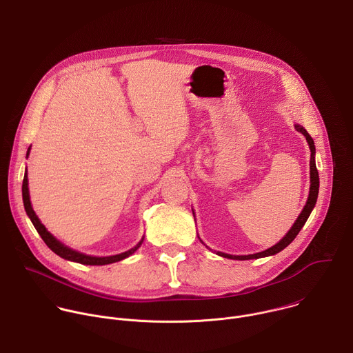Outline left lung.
I'll return each instance as SVG.
<instances>
[{
	"instance_id": "left-lung-1",
	"label": "left lung",
	"mask_w": 353,
	"mask_h": 353,
	"mask_svg": "<svg viewBox=\"0 0 353 353\" xmlns=\"http://www.w3.org/2000/svg\"><path fill=\"white\" fill-rule=\"evenodd\" d=\"M295 129L298 132H301L309 143V148H310V190H309V197H307V201L302 210V213L299 214L298 220L295 221V224L292 225V228L288 231V234L281 239L278 243H275L274 246H271L270 249H265L260 253H254V254H248V256H232V254H227V253H223V252H217L219 256L221 257H227V259H232V260H250V259H260V257H267V256H272L281 250H284L295 238L296 235L299 234V231L302 230V227L306 224L312 210L314 208L316 205V201H317V196H319V172H317V168H316V161H314V154H316V148H314V142L312 136L307 133V130L302 126V125H295ZM194 216V213H193ZM203 243V242H201Z\"/></svg>"
}]
</instances>
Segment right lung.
I'll return each instance as SVG.
<instances>
[{
  "instance_id": "obj_1",
  "label": "right lung",
  "mask_w": 353,
  "mask_h": 353,
  "mask_svg": "<svg viewBox=\"0 0 353 353\" xmlns=\"http://www.w3.org/2000/svg\"><path fill=\"white\" fill-rule=\"evenodd\" d=\"M29 152H30V148L28 150V154L29 156ZM28 174L25 172V178H23V185H22V196H23V205H25V210H26V214L29 216L32 224L34 225L36 231L39 232V235L41 236V239L46 242V245L55 253L58 254L59 257L65 259V260H69V261H75V263H81V264H86V265H104V264H111V263H115V261H121L126 257H129L130 254H133L139 248L140 245H142L145 236L142 238V241H140L134 248L129 249L128 252H123V253H119V254H115V256H107V257H96V256H89V254H85V253H81L78 250H74L70 249L68 246H65L63 243H61L55 236H52L47 230L46 227L40 223L39 217L36 216L34 210L32 207V203H30V196H29V188H28Z\"/></svg>"
}]
</instances>
